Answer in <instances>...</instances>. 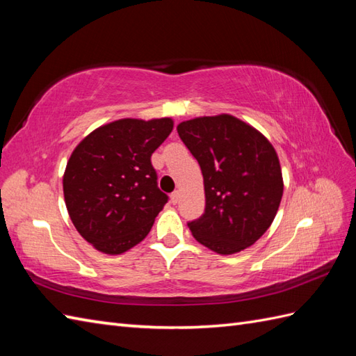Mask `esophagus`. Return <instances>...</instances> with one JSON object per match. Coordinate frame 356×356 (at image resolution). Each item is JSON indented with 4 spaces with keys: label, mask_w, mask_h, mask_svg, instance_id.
<instances>
[{
    "label": "esophagus",
    "mask_w": 356,
    "mask_h": 356,
    "mask_svg": "<svg viewBox=\"0 0 356 356\" xmlns=\"http://www.w3.org/2000/svg\"><path fill=\"white\" fill-rule=\"evenodd\" d=\"M170 197H171V203H172V205H176V203H177L179 199H180V193H179V191H174V193H171Z\"/></svg>",
    "instance_id": "34e87169"
}]
</instances>
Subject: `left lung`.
<instances>
[{
	"label": "left lung",
	"instance_id": "obj_1",
	"mask_svg": "<svg viewBox=\"0 0 356 356\" xmlns=\"http://www.w3.org/2000/svg\"><path fill=\"white\" fill-rule=\"evenodd\" d=\"M177 133L205 185V213L188 223L194 238L223 255L254 245L274 222L283 195L274 147L231 115L185 120Z\"/></svg>",
	"mask_w": 356,
	"mask_h": 356
}]
</instances>
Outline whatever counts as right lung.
I'll list each match as a JSON object with an SVG mask.
<instances>
[{
	"label": "right lung",
	"instance_id": "1",
	"mask_svg": "<svg viewBox=\"0 0 356 356\" xmlns=\"http://www.w3.org/2000/svg\"><path fill=\"white\" fill-rule=\"evenodd\" d=\"M172 131V119H119L74 148L64 172V199L74 228L105 254H122L147 237L168 202L151 154Z\"/></svg>",
	"mask_w": 356,
	"mask_h": 356
}]
</instances>
